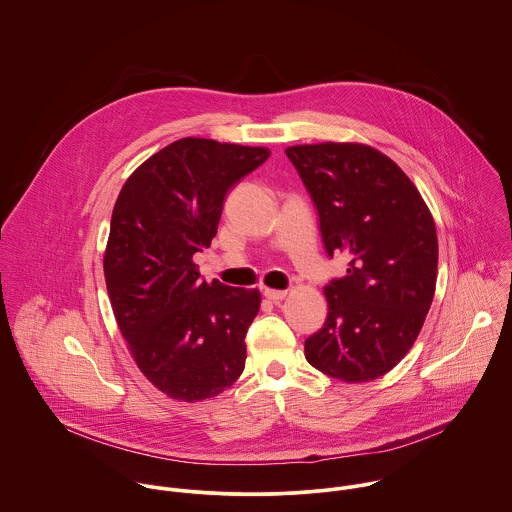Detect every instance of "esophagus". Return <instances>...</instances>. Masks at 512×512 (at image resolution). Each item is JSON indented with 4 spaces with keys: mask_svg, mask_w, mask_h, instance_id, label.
Masks as SVG:
<instances>
[{
    "mask_svg": "<svg viewBox=\"0 0 512 512\" xmlns=\"http://www.w3.org/2000/svg\"><path fill=\"white\" fill-rule=\"evenodd\" d=\"M264 298H268V300H272V302H280V300H284L286 296H288V292H284V290H272V288H264Z\"/></svg>",
    "mask_w": 512,
    "mask_h": 512,
    "instance_id": "obj_1",
    "label": "esophagus"
}]
</instances>
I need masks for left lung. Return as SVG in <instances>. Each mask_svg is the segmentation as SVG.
I'll return each instance as SVG.
<instances>
[{
	"label": "left lung",
	"instance_id": "1",
	"mask_svg": "<svg viewBox=\"0 0 512 512\" xmlns=\"http://www.w3.org/2000/svg\"><path fill=\"white\" fill-rule=\"evenodd\" d=\"M310 190L326 250L349 258L324 288L328 320L306 340V359L345 383L391 371L417 340L437 284V230L417 186L363 143L286 149Z\"/></svg>",
	"mask_w": 512,
	"mask_h": 512
}]
</instances>
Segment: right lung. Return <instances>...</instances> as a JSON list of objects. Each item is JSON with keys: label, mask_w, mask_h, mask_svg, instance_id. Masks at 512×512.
I'll list each match as a JSON object with an SVG mask.
<instances>
[{"label": "right lung", "mask_w": 512, "mask_h": 512, "mask_svg": "<svg viewBox=\"0 0 512 512\" xmlns=\"http://www.w3.org/2000/svg\"><path fill=\"white\" fill-rule=\"evenodd\" d=\"M266 147L186 137L149 157L113 208L103 270L117 326L143 375L176 401H202L244 371L260 292L202 282L196 252L216 236L226 192Z\"/></svg>", "instance_id": "add662e5"}]
</instances>
